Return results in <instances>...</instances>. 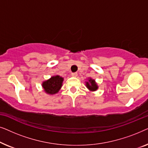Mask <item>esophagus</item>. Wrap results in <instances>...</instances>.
Wrapping results in <instances>:
<instances>
[{"label":"esophagus","mask_w":148,"mask_h":148,"mask_svg":"<svg viewBox=\"0 0 148 148\" xmlns=\"http://www.w3.org/2000/svg\"><path fill=\"white\" fill-rule=\"evenodd\" d=\"M71 75L73 76V77H77V73H71Z\"/></svg>","instance_id":"obj_1"}]
</instances>
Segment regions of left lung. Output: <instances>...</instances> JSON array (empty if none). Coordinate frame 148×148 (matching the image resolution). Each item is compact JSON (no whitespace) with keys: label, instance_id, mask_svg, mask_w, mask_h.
<instances>
[{"label":"left lung","instance_id":"1","mask_svg":"<svg viewBox=\"0 0 148 148\" xmlns=\"http://www.w3.org/2000/svg\"><path fill=\"white\" fill-rule=\"evenodd\" d=\"M86 86L91 91H96L98 89V86H97L96 82L92 79L89 80V82H86Z\"/></svg>","mask_w":148,"mask_h":148}]
</instances>
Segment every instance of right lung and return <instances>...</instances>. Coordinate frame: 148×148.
I'll return each mask as SVG.
<instances>
[{
  "label": "right lung",
  "mask_w": 148,
  "mask_h": 148,
  "mask_svg": "<svg viewBox=\"0 0 148 148\" xmlns=\"http://www.w3.org/2000/svg\"><path fill=\"white\" fill-rule=\"evenodd\" d=\"M62 82H63V78L61 77L58 75L53 76L50 79L44 82L42 84V87L47 94H54L60 90Z\"/></svg>",
  "instance_id": "right-lung-1"
}]
</instances>
